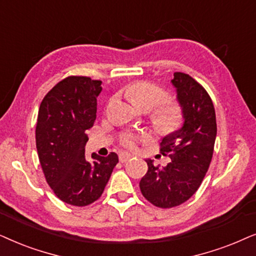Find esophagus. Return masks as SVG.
Segmentation results:
<instances>
[{
	"mask_svg": "<svg viewBox=\"0 0 256 256\" xmlns=\"http://www.w3.org/2000/svg\"><path fill=\"white\" fill-rule=\"evenodd\" d=\"M132 156H132L131 153L122 152V153H120V154H119V162H128V160H130Z\"/></svg>",
	"mask_w": 256,
	"mask_h": 256,
	"instance_id": "34e87169",
	"label": "esophagus"
}]
</instances>
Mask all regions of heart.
Listing matches in <instances>:
<instances>
[{"mask_svg": "<svg viewBox=\"0 0 256 256\" xmlns=\"http://www.w3.org/2000/svg\"><path fill=\"white\" fill-rule=\"evenodd\" d=\"M132 103L144 110H151V120L160 132L174 131L182 119V108L173 98H164L166 91L160 85L148 80H137L124 88ZM148 137L142 134H124L120 144L128 148H136L139 142Z\"/></svg>", "mask_w": 256, "mask_h": 256, "instance_id": "1", "label": "heart"}]
</instances>
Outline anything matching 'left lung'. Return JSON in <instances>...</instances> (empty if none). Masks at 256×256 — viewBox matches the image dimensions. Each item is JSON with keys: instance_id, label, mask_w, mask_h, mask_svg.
Returning a JSON list of instances; mask_svg holds the SVG:
<instances>
[{"instance_id": "left-lung-1", "label": "left lung", "mask_w": 256, "mask_h": 256, "mask_svg": "<svg viewBox=\"0 0 256 256\" xmlns=\"http://www.w3.org/2000/svg\"><path fill=\"white\" fill-rule=\"evenodd\" d=\"M185 122L160 142V153L171 158L165 168L146 160L148 170L139 187L148 202L159 208H172L190 199L202 185L213 156L216 118L212 98L202 84L184 72H174Z\"/></svg>"}]
</instances>
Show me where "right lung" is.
Instances as JSON below:
<instances>
[{
  "label": "right lung",
  "instance_id": "1",
  "mask_svg": "<svg viewBox=\"0 0 256 256\" xmlns=\"http://www.w3.org/2000/svg\"><path fill=\"white\" fill-rule=\"evenodd\" d=\"M102 80L69 76L44 96L36 124V148L48 185L63 202L83 207L100 198L118 156L85 158L86 130L96 120Z\"/></svg>",
  "mask_w": 256,
  "mask_h": 256
}]
</instances>
